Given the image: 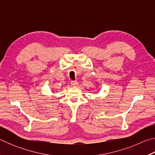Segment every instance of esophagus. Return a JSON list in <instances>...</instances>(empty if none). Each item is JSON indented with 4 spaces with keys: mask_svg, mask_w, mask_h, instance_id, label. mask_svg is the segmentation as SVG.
<instances>
[{
    "mask_svg": "<svg viewBox=\"0 0 155 155\" xmlns=\"http://www.w3.org/2000/svg\"><path fill=\"white\" fill-rule=\"evenodd\" d=\"M71 85L72 86V87H77V86L78 85V82L77 81H73L71 82Z\"/></svg>",
    "mask_w": 155,
    "mask_h": 155,
    "instance_id": "34e87169",
    "label": "esophagus"
}]
</instances>
